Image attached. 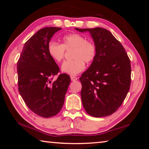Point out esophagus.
I'll use <instances>...</instances> for the list:
<instances>
[{"instance_id":"esophagus-1","label":"esophagus","mask_w":149,"mask_h":149,"mask_svg":"<svg viewBox=\"0 0 149 149\" xmlns=\"http://www.w3.org/2000/svg\"><path fill=\"white\" fill-rule=\"evenodd\" d=\"M71 80L72 81H76L77 80V78L75 76H71Z\"/></svg>"}]
</instances>
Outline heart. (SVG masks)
Listing matches in <instances>:
<instances>
[{"mask_svg":"<svg viewBox=\"0 0 149 149\" xmlns=\"http://www.w3.org/2000/svg\"><path fill=\"white\" fill-rule=\"evenodd\" d=\"M74 49L72 60H68L62 65V71L71 75H75L84 71L85 62L90 63L95 58L97 47L95 43L86 40L83 35L78 33H70L62 39V45L55 42H50L47 47L48 53L52 59L60 62L64 59L65 49Z\"/></svg>","mask_w":149,"mask_h":149,"instance_id":"obj_1","label":"heart"}]
</instances>
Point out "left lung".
Instances as JSON below:
<instances>
[{
	"label": "left lung",
	"instance_id": "1",
	"mask_svg": "<svg viewBox=\"0 0 149 149\" xmlns=\"http://www.w3.org/2000/svg\"><path fill=\"white\" fill-rule=\"evenodd\" d=\"M75 29L89 31L97 47L95 58L79 77L83 106L91 116H108L120 107L129 92L130 60L122 45L108 30Z\"/></svg>",
	"mask_w": 149,
	"mask_h": 149
}]
</instances>
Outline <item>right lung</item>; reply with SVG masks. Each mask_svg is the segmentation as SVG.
<instances>
[{"instance_id": "right-lung-1", "label": "right lung", "mask_w": 149, "mask_h": 149, "mask_svg": "<svg viewBox=\"0 0 149 149\" xmlns=\"http://www.w3.org/2000/svg\"><path fill=\"white\" fill-rule=\"evenodd\" d=\"M61 27H47L39 30L25 43L17 63L19 93L32 112L43 118L56 115L64 105L70 83L68 75L61 74L48 53L52 37Z\"/></svg>"}]
</instances>
